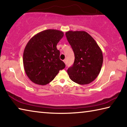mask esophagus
<instances>
[{
	"instance_id": "obj_1",
	"label": "esophagus",
	"mask_w": 127,
	"mask_h": 127,
	"mask_svg": "<svg viewBox=\"0 0 127 127\" xmlns=\"http://www.w3.org/2000/svg\"><path fill=\"white\" fill-rule=\"evenodd\" d=\"M64 63H65V64H66V60H64Z\"/></svg>"
}]
</instances>
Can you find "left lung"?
<instances>
[{
    "mask_svg": "<svg viewBox=\"0 0 127 127\" xmlns=\"http://www.w3.org/2000/svg\"><path fill=\"white\" fill-rule=\"evenodd\" d=\"M66 36L75 55L74 63L67 70L70 79L80 85L91 83L98 76L103 65L100 48L85 31H69Z\"/></svg>",
    "mask_w": 127,
    "mask_h": 127,
    "instance_id": "8db88e82",
    "label": "left lung"
}]
</instances>
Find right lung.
<instances>
[{"mask_svg": "<svg viewBox=\"0 0 127 127\" xmlns=\"http://www.w3.org/2000/svg\"><path fill=\"white\" fill-rule=\"evenodd\" d=\"M64 36L62 31L47 30L37 33L28 41L23 52V66L33 83L45 85L65 67L60 59L57 44Z\"/></svg>", "mask_w": 127, "mask_h": 127, "instance_id": "obj_1", "label": "right lung"}]
</instances>
